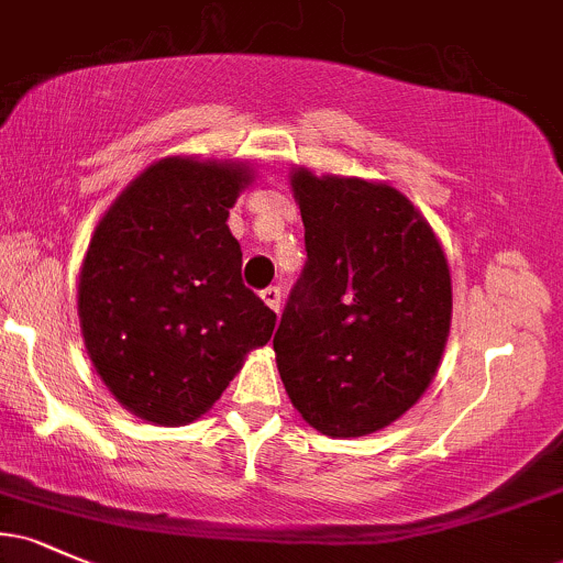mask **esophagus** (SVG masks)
<instances>
[{
  "mask_svg": "<svg viewBox=\"0 0 563 563\" xmlns=\"http://www.w3.org/2000/svg\"><path fill=\"white\" fill-rule=\"evenodd\" d=\"M280 288L277 286H269V288H264L262 290V301L267 303L269 309H273V312H280Z\"/></svg>",
  "mask_w": 563,
  "mask_h": 563,
  "instance_id": "obj_1",
  "label": "esophagus"
}]
</instances>
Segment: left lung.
<instances>
[{
    "instance_id": "8db88e82",
    "label": "left lung",
    "mask_w": 563,
    "mask_h": 563,
    "mask_svg": "<svg viewBox=\"0 0 563 563\" xmlns=\"http://www.w3.org/2000/svg\"><path fill=\"white\" fill-rule=\"evenodd\" d=\"M290 190L307 264L273 341L277 371L320 434H373L437 376L452 320L448 256L389 183L296 166Z\"/></svg>"
}]
</instances>
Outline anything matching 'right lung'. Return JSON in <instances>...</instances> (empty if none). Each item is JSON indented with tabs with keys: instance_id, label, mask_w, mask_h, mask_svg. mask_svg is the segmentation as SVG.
Here are the masks:
<instances>
[{
	"instance_id": "right-lung-1",
	"label": "right lung",
	"mask_w": 563,
	"mask_h": 563,
	"mask_svg": "<svg viewBox=\"0 0 563 563\" xmlns=\"http://www.w3.org/2000/svg\"><path fill=\"white\" fill-rule=\"evenodd\" d=\"M251 183L243 161L161 158L97 222L79 273L84 346L142 421H198L275 331L277 314L243 286L228 228Z\"/></svg>"
}]
</instances>
